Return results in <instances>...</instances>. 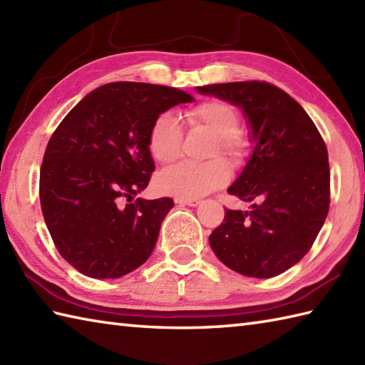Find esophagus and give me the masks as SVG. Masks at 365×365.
I'll list each match as a JSON object with an SVG mask.
<instances>
[{
    "instance_id": "obj_1",
    "label": "esophagus",
    "mask_w": 365,
    "mask_h": 365,
    "mask_svg": "<svg viewBox=\"0 0 365 365\" xmlns=\"http://www.w3.org/2000/svg\"><path fill=\"white\" fill-rule=\"evenodd\" d=\"M175 202L180 204V205H190V207H196L201 204L199 199H183V197H175Z\"/></svg>"
}]
</instances>
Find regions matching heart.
I'll use <instances>...</instances> for the list:
<instances>
[{
  "label": "heart",
  "mask_w": 365,
  "mask_h": 365,
  "mask_svg": "<svg viewBox=\"0 0 365 365\" xmlns=\"http://www.w3.org/2000/svg\"><path fill=\"white\" fill-rule=\"evenodd\" d=\"M185 120L191 128L204 130L217 138V147L212 156H226L235 161L244 155L245 140L239 134L240 115L231 104L220 99H212L197 104L185 112ZM182 148V128L178 121L163 113L155 120L148 134V150L153 158L169 164L178 158ZM230 180V169L223 161L207 164L180 163L169 168L156 178L158 188L168 195L183 199H197L215 191Z\"/></svg>",
  "instance_id": "obj_1"
}]
</instances>
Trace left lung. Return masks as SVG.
I'll use <instances>...</instances> for the list:
<instances>
[{
  "mask_svg": "<svg viewBox=\"0 0 365 365\" xmlns=\"http://www.w3.org/2000/svg\"><path fill=\"white\" fill-rule=\"evenodd\" d=\"M240 107L253 152L227 188L250 210H226L210 234L217 258L242 275L270 278L312 248L329 210V161L323 138L302 106L267 82L196 87Z\"/></svg>",
  "mask_w": 365,
  "mask_h": 365,
  "instance_id": "8db88e82",
  "label": "left lung"
}]
</instances>
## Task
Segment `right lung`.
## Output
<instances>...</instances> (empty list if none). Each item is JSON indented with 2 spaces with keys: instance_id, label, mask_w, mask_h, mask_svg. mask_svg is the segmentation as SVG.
I'll list each match as a JSON object with an SVG mask.
<instances>
[{
  "instance_id": "1",
  "label": "right lung",
  "mask_w": 365,
  "mask_h": 365,
  "mask_svg": "<svg viewBox=\"0 0 365 365\" xmlns=\"http://www.w3.org/2000/svg\"><path fill=\"white\" fill-rule=\"evenodd\" d=\"M192 101L163 85L107 83L52 134L41 166L42 215L56 250L81 274L120 278L152 255L174 201H133L155 170L148 134L163 112Z\"/></svg>"
}]
</instances>
